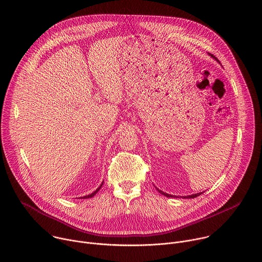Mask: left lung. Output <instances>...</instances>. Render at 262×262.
Returning a JSON list of instances; mask_svg holds the SVG:
<instances>
[{
  "instance_id": "obj_1",
  "label": "left lung",
  "mask_w": 262,
  "mask_h": 262,
  "mask_svg": "<svg viewBox=\"0 0 262 262\" xmlns=\"http://www.w3.org/2000/svg\"><path fill=\"white\" fill-rule=\"evenodd\" d=\"M209 55H210V54H209ZM210 56H211L212 58H214V59H215V60L219 62V60H217V59H216V58H215L213 55H210ZM157 190L159 191V193H161L162 195H164V196H166V197H169V198H170V197H172V198H175V197H176V198H179V197H177V196H173V195H169V194H167V193H164L163 191L159 190L158 188H157ZM201 194H202V193H197V194H193V195H190V196H183V197H181V196H180V197H181V198H184V199H188V198H189V199H191V198H195V197H198V196H200Z\"/></svg>"
}]
</instances>
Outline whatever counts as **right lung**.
<instances>
[{
  "label": "right lung",
  "instance_id": "1",
  "mask_svg": "<svg viewBox=\"0 0 262 262\" xmlns=\"http://www.w3.org/2000/svg\"><path fill=\"white\" fill-rule=\"evenodd\" d=\"M102 184H103V182H102V183H101V184H100V185L98 186V188L96 189V191H94V192H93L92 194H90V195H87V196L81 197V199H87V198H92V197H93V196H94V195H95V194H96V193H97V192H98V191L100 190V188H101V186H102Z\"/></svg>",
  "mask_w": 262,
  "mask_h": 262
}]
</instances>
